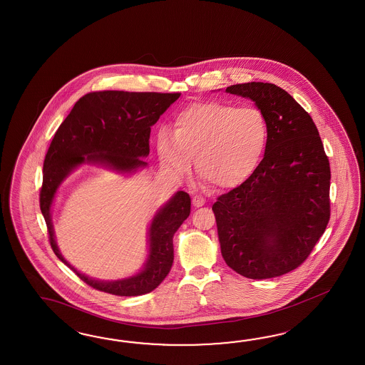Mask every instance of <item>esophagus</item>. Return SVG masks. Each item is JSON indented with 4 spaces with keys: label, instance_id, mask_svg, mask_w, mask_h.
I'll use <instances>...</instances> for the list:
<instances>
[{
    "label": "esophagus",
    "instance_id": "obj_1",
    "mask_svg": "<svg viewBox=\"0 0 365 365\" xmlns=\"http://www.w3.org/2000/svg\"><path fill=\"white\" fill-rule=\"evenodd\" d=\"M205 203H206V200L202 197H192V205H194V207H202V206H205Z\"/></svg>",
    "mask_w": 365,
    "mask_h": 365
}]
</instances>
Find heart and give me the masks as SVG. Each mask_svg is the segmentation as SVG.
Segmentation results:
<instances>
[{"instance_id": "heart-1", "label": "heart", "mask_w": 365, "mask_h": 365, "mask_svg": "<svg viewBox=\"0 0 365 365\" xmlns=\"http://www.w3.org/2000/svg\"><path fill=\"white\" fill-rule=\"evenodd\" d=\"M267 139V119L259 108L197 102L178 113L173 133L168 128L158 131V158L160 166L177 178L187 175L195 158L197 173L206 185L231 190L255 171Z\"/></svg>"}]
</instances>
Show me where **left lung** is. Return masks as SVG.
Listing matches in <instances>:
<instances>
[{"label": "left lung", "instance_id": "obj_1", "mask_svg": "<svg viewBox=\"0 0 365 365\" xmlns=\"http://www.w3.org/2000/svg\"><path fill=\"white\" fill-rule=\"evenodd\" d=\"M267 119L264 157L246 182L212 205L222 257L248 279L300 266L329 220L331 170L309 114L274 83L231 85Z\"/></svg>", "mask_w": 365, "mask_h": 365}]
</instances>
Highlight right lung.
Wrapping results in <instances>:
<instances>
[{"instance_id":"add662e5","label":"right lung","mask_w":365,"mask_h":365,"mask_svg":"<svg viewBox=\"0 0 365 365\" xmlns=\"http://www.w3.org/2000/svg\"><path fill=\"white\" fill-rule=\"evenodd\" d=\"M179 97V93L93 91L76 102L50 143L40 194L50 245L63 264L96 289L118 296L145 295L155 289L173 266V237L190 215L191 199L187 192L177 191L158 208L148 225V257L137 274L101 280L82 274L59 251L51 222V207L59 186L83 165L125 177L148 168L143 158L150 153L151 126Z\"/></svg>"}]
</instances>
